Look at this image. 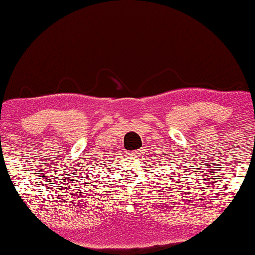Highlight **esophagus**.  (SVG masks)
<instances>
[{
  "label": "esophagus",
  "instance_id": "34e87169",
  "mask_svg": "<svg viewBox=\"0 0 255 255\" xmlns=\"http://www.w3.org/2000/svg\"><path fill=\"white\" fill-rule=\"evenodd\" d=\"M135 154H136V151H130V155H135Z\"/></svg>",
  "mask_w": 255,
  "mask_h": 255
}]
</instances>
